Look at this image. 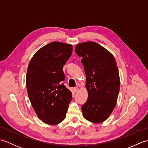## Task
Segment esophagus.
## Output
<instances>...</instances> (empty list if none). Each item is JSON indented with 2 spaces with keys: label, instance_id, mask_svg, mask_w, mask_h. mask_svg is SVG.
<instances>
[{
  "label": "esophagus",
  "instance_id": "obj_1",
  "mask_svg": "<svg viewBox=\"0 0 148 148\" xmlns=\"http://www.w3.org/2000/svg\"><path fill=\"white\" fill-rule=\"evenodd\" d=\"M78 90H79V88L78 87H74V91L75 92H78Z\"/></svg>",
  "mask_w": 148,
  "mask_h": 148
}]
</instances>
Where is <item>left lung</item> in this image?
Masks as SVG:
<instances>
[{
    "label": "left lung",
    "instance_id": "obj_1",
    "mask_svg": "<svg viewBox=\"0 0 148 148\" xmlns=\"http://www.w3.org/2000/svg\"><path fill=\"white\" fill-rule=\"evenodd\" d=\"M75 51L81 58L88 93L81 107L83 116L100 123L108 118L117 102L120 86L117 64L111 53L95 42L77 44Z\"/></svg>",
    "mask_w": 148,
    "mask_h": 148
}]
</instances>
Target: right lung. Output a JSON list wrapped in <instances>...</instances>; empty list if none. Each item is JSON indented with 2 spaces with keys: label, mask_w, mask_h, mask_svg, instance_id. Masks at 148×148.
<instances>
[{
  "label": "right lung",
  "mask_w": 148,
  "mask_h": 148,
  "mask_svg": "<svg viewBox=\"0 0 148 148\" xmlns=\"http://www.w3.org/2000/svg\"><path fill=\"white\" fill-rule=\"evenodd\" d=\"M72 53L70 44L50 42L34 55L28 66V95L38 118L46 124L57 125L65 118L72 95L62 84L63 67Z\"/></svg>",
  "instance_id": "1"
}]
</instances>
